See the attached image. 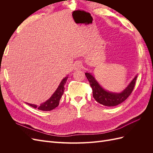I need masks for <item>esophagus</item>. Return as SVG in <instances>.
Masks as SVG:
<instances>
[{
  "label": "esophagus",
  "instance_id": "esophagus-1",
  "mask_svg": "<svg viewBox=\"0 0 153 153\" xmlns=\"http://www.w3.org/2000/svg\"><path fill=\"white\" fill-rule=\"evenodd\" d=\"M82 64L80 62H76L74 65V68L75 69H80L82 68Z\"/></svg>",
  "mask_w": 153,
  "mask_h": 153
}]
</instances>
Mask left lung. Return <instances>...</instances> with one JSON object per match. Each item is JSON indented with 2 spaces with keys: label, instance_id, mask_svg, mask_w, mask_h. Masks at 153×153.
I'll return each mask as SVG.
<instances>
[{
  "label": "left lung",
  "instance_id": "1",
  "mask_svg": "<svg viewBox=\"0 0 153 153\" xmlns=\"http://www.w3.org/2000/svg\"><path fill=\"white\" fill-rule=\"evenodd\" d=\"M85 75L92 88L93 98L99 103L107 106L118 105L126 100L133 91L137 78V76L134 78L129 85L121 93H113L104 90L90 73H85Z\"/></svg>",
  "mask_w": 153,
  "mask_h": 153
}]
</instances>
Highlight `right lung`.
<instances>
[{"mask_svg":"<svg viewBox=\"0 0 153 153\" xmlns=\"http://www.w3.org/2000/svg\"><path fill=\"white\" fill-rule=\"evenodd\" d=\"M68 80V77H65L63 78V80L60 83V84L55 91V92L53 94V95L51 96V98L48 100L47 101H45V103L41 104L39 106H37L36 105H32L27 103L29 105H30L32 107L34 108H38V110H43V111H50L55 108H56L57 106L59 105V101L61 100V97L64 93V85L66 84V82Z\"/></svg>","mask_w":153,"mask_h":153,"instance_id":"obj_1","label":"right lung"}]
</instances>
